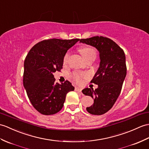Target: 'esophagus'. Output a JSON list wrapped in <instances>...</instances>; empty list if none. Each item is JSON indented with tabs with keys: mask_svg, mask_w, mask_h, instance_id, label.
I'll return each instance as SVG.
<instances>
[{
	"mask_svg": "<svg viewBox=\"0 0 149 149\" xmlns=\"http://www.w3.org/2000/svg\"><path fill=\"white\" fill-rule=\"evenodd\" d=\"M75 89L76 91H77V92H79V93H81V91H82L81 88H79L76 87V88H75Z\"/></svg>",
	"mask_w": 149,
	"mask_h": 149,
	"instance_id": "1",
	"label": "esophagus"
}]
</instances>
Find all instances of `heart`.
<instances>
[{"label": "heart", "instance_id": "heart-1", "mask_svg": "<svg viewBox=\"0 0 149 149\" xmlns=\"http://www.w3.org/2000/svg\"><path fill=\"white\" fill-rule=\"evenodd\" d=\"M79 51H80L81 54H82L83 58H84L85 60H86L87 59H88L90 57H95V58L96 55V50L94 49V48L90 47H82L80 49H79ZM68 55H69L68 52H67V53L65 54V56L63 57V63H65L67 61ZM88 77V75L82 74L79 73V72H74V73L71 75V77L72 78V79L79 83H80L82 81V79L83 77L87 78Z\"/></svg>", "mask_w": 149, "mask_h": 149}]
</instances>
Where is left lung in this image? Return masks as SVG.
<instances>
[{
	"label": "left lung",
	"mask_w": 149,
	"mask_h": 149,
	"mask_svg": "<svg viewBox=\"0 0 149 149\" xmlns=\"http://www.w3.org/2000/svg\"><path fill=\"white\" fill-rule=\"evenodd\" d=\"M80 42L99 51L100 66L91 81L98 88H87L82 92L94 99L93 104L86 108L87 111L93 115H102L112 108L121 91L126 75L125 54L112 40L102 36L82 39Z\"/></svg>",
	"instance_id": "1"
}]
</instances>
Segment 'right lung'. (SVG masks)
Returning <instances> with one entry per match:
<instances>
[{"mask_svg": "<svg viewBox=\"0 0 149 149\" xmlns=\"http://www.w3.org/2000/svg\"><path fill=\"white\" fill-rule=\"evenodd\" d=\"M80 40L51 39L36 44L24 62L23 86L33 107L43 115H53L63 108L66 95L74 91L68 81L55 83L53 73L60 71L67 51Z\"/></svg>", "mask_w": 149, "mask_h": 149, "instance_id": "obj_1", "label": "right lung"}]
</instances>
